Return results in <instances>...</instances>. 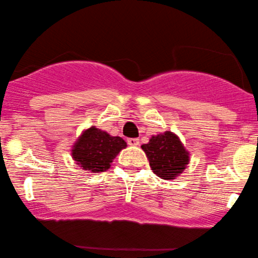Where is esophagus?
I'll list each match as a JSON object with an SVG mask.
<instances>
[{
  "instance_id": "esophagus-1",
  "label": "esophagus",
  "mask_w": 258,
  "mask_h": 258,
  "mask_svg": "<svg viewBox=\"0 0 258 258\" xmlns=\"http://www.w3.org/2000/svg\"><path fill=\"white\" fill-rule=\"evenodd\" d=\"M128 145L129 146H134V147L139 146L140 145V140L139 139H129L128 140Z\"/></svg>"
}]
</instances>
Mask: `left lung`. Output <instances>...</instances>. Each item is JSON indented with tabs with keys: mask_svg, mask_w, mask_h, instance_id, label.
Here are the masks:
<instances>
[{
	"mask_svg": "<svg viewBox=\"0 0 258 258\" xmlns=\"http://www.w3.org/2000/svg\"><path fill=\"white\" fill-rule=\"evenodd\" d=\"M141 148L149 160L150 168L163 180L175 179L189 162V153L172 132L152 136Z\"/></svg>",
	"mask_w": 258,
	"mask_h": 258,
	"instance_id": "8db88e82",
	"label": "left lung"
}]
</instances>
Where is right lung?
Wrapping results in <instances>:
<instances>
[{
	"label": "right lung",
	"instance_id": "obj_1",
	"mask_svg": "<svg viewBox=\"0 0 258 258\" xmlns=\"http://www.w3.org/2000/svg\"><path fill=\"white\" fill-rule=\"evenodd\" d=\"M126 142L119 136H111L96 126L84 130L72 147V159L82 169L91 173L105 172Z\"/></svg>",
	"mask_w": 258,
	"mask_h": 258
}]
</instances>
